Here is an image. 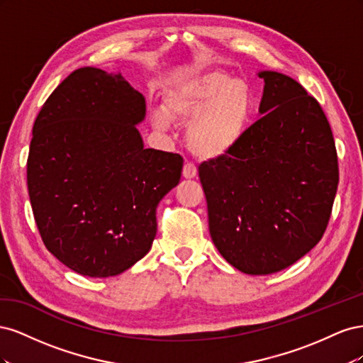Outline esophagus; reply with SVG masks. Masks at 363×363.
I'll list each match as a JSON object with an SVG mask.
<instances>
[{
    "label": "esophagus",
    "mask_w": 363,
    "mask_h": 363,
    "mask_svg": "<svg viewBox=\"0 0 363 363\" xmlns=\"http://www.w3.org/2000/svg\"><path fill=\"white\" fill-rule=\"evenodd\" d=\"M183 177H184L186 180H191V179H195V177H196V168H195V164H192V163H184V167H183Z\"/></svg>",
    "instance_id": "obj_1"
}]
</instances>
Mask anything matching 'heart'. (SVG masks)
<instances>
[{"instance_id": "heart-1", "label": "heart", "mask_w": 363, "mask_h": 363, "mask_svg": "<svg viewBox=\"0 0 363 363\" xmlns=\"http://www.w3.org/2000/svg\"><path fill=\"white\" fill-rule=\"evenodd\" d=\"M256 111V95L245 82L211 69L169 86L163 108L151 112V125L167 133L172 121L189 124L186 142L192 155L213 162L244 139Z\"/></svg>"}]
</instances>
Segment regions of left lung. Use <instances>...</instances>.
<instances>
[{"instance_id":"left-lung-1","label":"left lung","mask_w":363,"mask_h":363,"mask_svg":"<svg viewBox=\"0 0 363 363\" xmlns=\"http://www.w3.org/2000/svg\"><path fill=\"white\" fill-rule=\"evenodd\" d=\"M239 145L199 169L208 230L230 265L250 276L288 268L320 242L339 172L332 128L313 96L276 71Z\"/></svg>"}]
</instances>
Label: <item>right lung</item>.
<instances>
[{
    "mask_svg": "<svg viewBox=\"0 0 363 363\" xmlns=\"http://www.w3.org/2000/svg\"><path fill=\"white\" fill-rule=\"evenodd\" d=\"M145 98L121 74L86 67L54 91L33 125L30 203L43 244L86 277L133 267L156 238V208L183 159L145 148Z\"/></svg>",
    "mask_w": 363,
    "mask_h": 363,
    "instance_id": "right-lung-1",
    "label": "right lung"
}]
</instances>
